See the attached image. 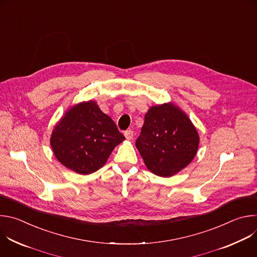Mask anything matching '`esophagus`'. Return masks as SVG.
<instances>
[{
	"label": "esophagus",
	"instance_id": "esophagus-1",
	"mask_svg": "<svg viewBox=\"0 0 257 257\" xmlns=\"http://www.w3.org/2000/svg\"><path fill=\"white\" fill-rule=\"evenodd\" d=\"M133 131L132 130H126L125 132H124V135H125V137H126V139L127 140H131L132 138H133Z\"/></svg>",
	"mask_w": 257,
	"mask_h": 257
}]
</instances>
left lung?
Wrapping results in <instances>:
<instances>
[{
	"mask_svg": "<svg viewBox=\"0 0 257 257\" xmlns=\"http://www.w3.org/2000/svg\"><path fill=\"white\" fill-rule=\"evenodd\" d=\"M199 144L196 128L188 116L172 102L152 106L135 145L148 169L171 177L187 167Z\"/></svg>",
	"mask_w": 257,
	"mask_h": 257,
	"instance_id": "1",
	"label": "left lung"
}]
</instances>
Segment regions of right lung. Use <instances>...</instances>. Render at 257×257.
<instances>
[{"mask_svg":"<svg viewBox=\"0 0 257 257\" xmlns=\"http://www.w3.org/2000/svg\"><path fill=\"white\" fill-rule=\"evenodd\" d=\"M124 139L115 122L89 100L66 112L53 130L51 146L62 165L87 175L100 169Z\"/></svg>","mask_w":257,"mask_h":257,"instance_id":"right-lung-1","label":"right lung"}]
</instances>
